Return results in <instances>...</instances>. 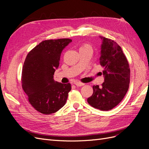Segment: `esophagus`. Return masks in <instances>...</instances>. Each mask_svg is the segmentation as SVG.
I'll list each match as a JSON object with an SVG mask.
<instances>
[{"label": "esophagus", "mask_w": 149, "mask_h": 149, "mask_svg": "<svg viewBox=\"0 0 149 149\" xmlns=\"http://www.w3.org/2000/svg\"><path fill=\"white\" fill-rule=\"evenodd\" d=\"M76 86H84V84L83 83H81V82H75L74 83Z\"/></svg>", "instance_id": "1"}]
</instances>
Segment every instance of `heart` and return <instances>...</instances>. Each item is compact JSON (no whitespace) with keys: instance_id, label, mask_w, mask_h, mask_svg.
I'll use <instances>...</instances> for the list:
<instances>
[{"instance_id":"b5f03b06","label":"heart","mask_w":149,"mask_h":149,"mask_svg":"<svg viewBox=\"0 0 149 149\" xmlns=\"http://www.w3.org/2000/svg\"><path fill=\"white\" fill-rule=\"evenodd\" d=\"M87 46H89V45H85L83 47H87Z\"/></svg>"}]
</instances>
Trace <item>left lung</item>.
Wrapping results in <instances>:
<instances>
[{"mask_svg":"<svg viewBox=\"0 0 149 149\" xmlns=\"http://www.w3.org/2000/svg\"><path fill=\"white\" fill-rule=\"evenodd\" d=\"M100 37L102 40L100 63L104 69V82L101 86H93V95L87 101L96 109L109 111L119 104L127 93L130 71L128 61L119 45L109 38Z\"/></svg>","mask_w":149,"mask_h":149,"instance_id":"1","label":"left lung"}]
</instances>
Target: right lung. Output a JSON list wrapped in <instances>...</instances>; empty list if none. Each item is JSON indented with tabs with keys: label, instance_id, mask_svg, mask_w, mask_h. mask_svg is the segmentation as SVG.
Masks as SVG:
<instances>
[{
	"label": "right lung",
	"instance_id": "1",
	"mask_svg": "<svg viewBox=\"0 0 149 149\" xmlns=\"http://www.w3.org/2000/svg\"><path fill=\"white\" fill-rule=\"evenodd\" d=\"M72 40H47L28 53L22 73V88L30 104L42 114L55 113L66 102L70 83L55 81L54 73L60 64L61 53Z\"/></svg>",
	"mask_w": 149,
	"mask_h": 149
}]
</instances>
